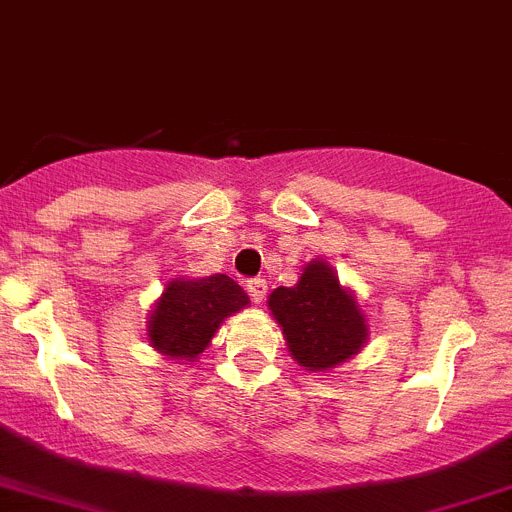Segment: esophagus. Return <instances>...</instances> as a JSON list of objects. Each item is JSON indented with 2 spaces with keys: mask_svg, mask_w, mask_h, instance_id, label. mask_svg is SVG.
<instances>
[{
  "mask_svg": "<svg viewBox=\"0 0 512 512\" xmlns=\"http://www.w3.org/2000/svg\"><path fill=\"white\" fill-rule=\"evenodd\" d=\"M246 290H248V295H251L253 303H256V305L264 303V298H266V282H264V279H251V282L246 285Z\"/></svg>",
  "mask_w": 512,
  "mask_h": 512,
  "instance_id": "1",
  "label": "esophagus"
}]
</instances>
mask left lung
Segmentation results:
<instances>
[{
  "label": "left lung",
  "instance_id": "8db88e82",
  "mask_svg": "<svg viewBox=\"0 0 512 512\" xmlns=\"http://www.w3.org/2000/svg\"><path fill=\"white\" fill-rule=\"evenodd\" d=\"M266 305L282 329L290 357L310 373H329L368 344L362 305L339 282L329 261H308L298 285L277 287Z\"/></svg>",
  "mask_w": 512,
  "mask_h": 512
}]
</instances>
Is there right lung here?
<instances>
[{
    "mask_svg": "<svg viewBox=\"0 0 512 512\" xmlns=\"http://www.w3.org/2000/svg\"><path fill=\"white\" fill-rule=\"evenodd\" d=\"M248 295L227 274L173 277L147 316V342L165 360L196 362L225 318L248 308Z\"/></svg>",
    "mask_w": 512,
    "mask_h": 512,
    "instance_id": "right-lung-1",
    "label": "right lung"
}]
</instances>
